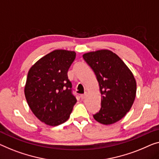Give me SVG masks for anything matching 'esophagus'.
Masks as SVG:
<instances>
[{
	"label": "esophagus",
	"mask_w": 159,
	"mask_h": 159,
	"mask_svg": "<svg viewBox=\"0 0 159 159\" xmlns=\"http://www.w3.org/2000/svg\"><path fill=\"white\" fill-rule=\"evenodd\" d=\"M86 96H87V94H86V93H84V94H81V95H80V98H81V99H83V100H84V99L86 98Z\"/></svg>",
	"instance_id": "1"
}]
</instances>
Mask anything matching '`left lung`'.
<instances>
[{
	"label": "left lung",
	"instance_id": "8db88e82",
	"mask_svg": "<svg viewBox=\"0 0 159 159\" xmlns=\"http://www.w3.org/2000/svg\"><path fill=\"white\" fill-rule=\"evenodd\" d=\"M83 58L92 68L101 94V107L94 119L104 125L114 124L131 109L136 93L134 75L124 61L109 50L89 52Z\"/></svg>",
	"mask_w": 159,
	"mask_h": 159
}]
</instances>
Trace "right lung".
Instances as JSON below:
<instances>
[{"instance_id":"right-lung-1","label":"right lung","mask_w":159,"mask_h":159,"mask_svg":"<svg viewBox=\"0 0 159 159\" xmlns=\"http://www.w3.org/2000/svg\"><path fill=\"white\" fill-rule=\"evenodd\" d=\"M75 55L74 51L55 50L28 71L25 98L35 116L47 125L56 126L66 122L76 103L67 74Z\"/></svg>"}]
</instances>
